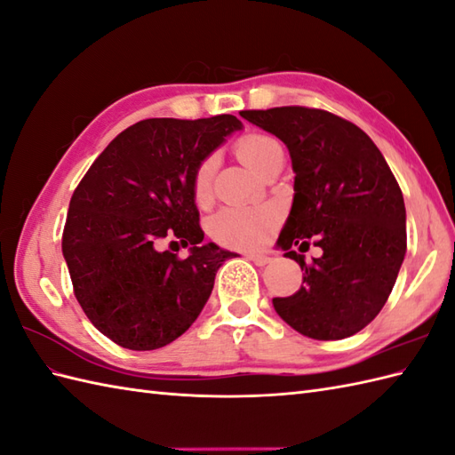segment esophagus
Instances as JSON below:
<instances>
[{"label": "esophagus", "instance_id": "esophagus-1", "mask_svg": "<svg viewBox=\"0 0 455 455\" xmlns=\"http://www.w3.org/2000/svg\"><path fill=\"white\" fill-rule=\"evenodd\" d=\"M248 259H250L251 263H256L258 267L267 266V263L271 261V258H269V256H263V253H248Z\"/></svg>", "mask_w": 455, "mask_h": 455}]
</instances>
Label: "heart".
Wrapping results in <instances>:
<instances>
[{"label": "heart", "instance_id": "1", "mask_svg": "<svg viewBox=\"0 0 455 455\" xmlns=\"http://www.w3.org/2000/svg\"><path fill=\"white\" fill-rule=\"evenodd\" d=\"M279 149V143L261 133H248L240 137L235 145L238 158L251 171L259 172L266 164L269 155ZM215 161L205 158L197 166L194 174V197L197 204H205L211 197V186H213ZM279 215L273 207H228L219 211L211 219V236L225 246L235 248H258L266 244L273 228L277 227Z\"/></svg>", "mask_w": 455, "mask_h": 455}]
</instances>
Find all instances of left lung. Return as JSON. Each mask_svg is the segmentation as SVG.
Returning <instances> with one entry per match:
<instances>
[{
	"mask_svg": "<svg viewBox=\"0 0 455 455\" xmlns=\"http://www.w3.org/2000/svg\"><path fill=\"white\" fill-rule=\"evenodd\" d=\"M287 145L294 199L277 246L300 266V289L273 299L292 330L320 341L351 337L392 292L407 251L405 204L384 155L358 125L331 112L281 107L242 110ZM323 250L310 267L290 248Z\"/></svg>",
	"mask_w": 455,
	"mask_h": 455,
	"instance_id": "1",
	"label": "left lung"
}]
</instances>
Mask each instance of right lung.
Instances as JSON below:
<instances>
[{"mask_svg": "<svg viewBox=\"0 0 455 455\" xmlns=\"http://www.w3.org/2000/svg\"><path fill=\"white\" fill-rule=\"evenodd\" d=\"M238 130L230 114L141 120L114 137L73 192L61 236L73 292L92 325L120 347L153 351L178 339L235 256L202 242L194 174ZM163 237L192 245L190 256L158 252Z\"/></svg>", "mask_w": 455, "mask_h": 455, "instance_id": "obj_1", "label": "right lung"}]
</instances>
